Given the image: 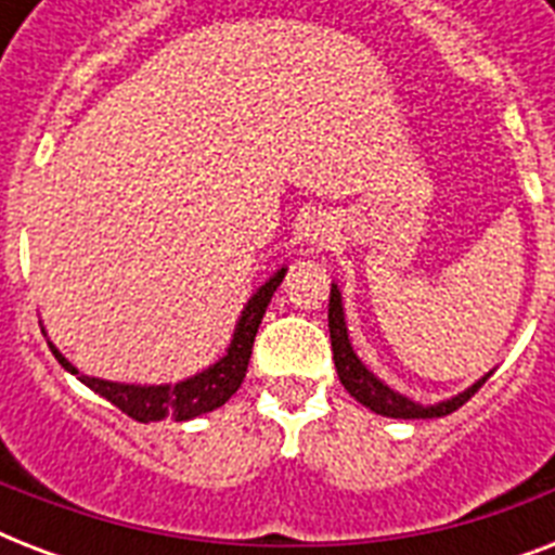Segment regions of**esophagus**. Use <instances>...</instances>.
Instances as JSON below:
<instances>
[{
    "mask_svg": "<svg viewBox=\"0 0 555 555\" xmlns=\"http://www.w3.org/2000/svg\"><path fill=\"white\" fill-rule=\"evenodd\" d=\"M331 235H334V224H331L328 216H311L302 224V242L311 247V250H320L325 244L331 242Z\"/></svg>",
    "mask_w": 555,
    "mask_h": 555,
    "instance_id": "obj_1",
    "label": "esophagus"
}]
</instances>
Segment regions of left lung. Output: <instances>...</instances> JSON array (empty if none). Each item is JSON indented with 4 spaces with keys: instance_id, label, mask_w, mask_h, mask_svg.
<instances>
[{
    "instance_id": "1",
    "label": "left lung",
    "mask_w": 555,
    "mask_h": 555,
    "mask_svg": "<svg viewBox=\"0 0 555 555\" xmlns=\"http://www.w3.org/2000/svg\"><path fill=\"white\" fill-rule=\"evenodd\" d=\"M328 331H331V351H334V365H337L339 383L346 386V391L354 397L357 403H363L374 414L383 417H397V421H426V417H443V414L457 412L478 388L490 379V374H483L481 379H475L473 386L457 391V395L438 400V403H417L412 397L400 395L391 386H386L383 379L369 369V365L357 357L351 337H348L346 322V305H343V291L337 282H331V299H328Z\"/></svg>"
}]
</instances>
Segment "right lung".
Instances as JSON below:
<instances>
[{
    "mask_svg": "<svg viewBox=\"0 0 555 555\" xmlns=\"http://www.w3.org/2000/svg\"><path fill=\"white\" fill-rule=\"evenodd\" d=\"M285 273L287 264H282L264 285L253 291V296L244 302L242 313H238V320H235L233 337H230V346H227L224 354L218 357L212 365L195 371V374L178 379V383H117V379L89 377L77 365L68 363L63 351L51 339H48V348L56 357V363L63 365L68 374L80 379L82 386H89L94 395L106 397L108 403H115L132 421L155 423L167 421V417L192 421V417H201V414L216 412L218 405H224L238 391L244 374H247L253 339H256V331L261 325V317L268 311L270 299L276 294V287L282 285Z\"/></svg>",
    "mask_w": 555,
    "mask_h": 555,
    "instance_id": "right-lung-1",
    "label": "right lung"
}]
</instances>
